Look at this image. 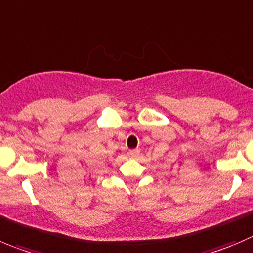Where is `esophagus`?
Wrapping results in <instances>:
<instances>
[{"mask_svg":"<svg viewBox=\"0 0 253 253\" xmlns=\"http://www.w3.org/2000/svg\"><path fill=\"white\" fill-rule=\"evenodd\" d=\"M128 155H129V157H137V156L140 155V151H138V150H132V151H129Z\"/></svg>","mask_w":253,"mask_h":253,"instance_id":"34e87169","label":"esophagus"}]
</instances>
